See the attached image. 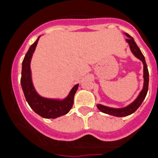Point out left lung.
Returning <instances> with one entry per match:
<instances>
[{
  "label": "left lung",
  "instance_id": "1",
  "mask_svg": "<svg viewBox=\"0 0 158 158\" xmlns=\"http://www.w3.org/2000/svg\"><path fill=\"white\" fill-rule=\"evenodd\" d=\"M125 34L128 37V38L126 39V42L129 44L131 51H132V54H134L137 59H139L142 62L143 65H144V87H143L142 91H140L139 95L137 96V98L135 99L134 101L132 102V104H129L127 107H125V108H109V107L101 105V104H97L98 109L100 112L108 114V115H111V116H117V117L127 116L128 115H131V114L133 113L134 112H136V110L140 107V104H142L143 100H144L145 96H146L147 92H148V87H149V71H148V67H147L144 55H143V54L140 51V48L136 44V42H135L133 38H132L129 34Z\"/></svg>",
  "mask_w": 158,
  "mask_h": 158
}]
</instances>
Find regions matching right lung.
<instances>
[{
  "label": "right lung",
  "instance_id": "add662e5",
  "mask_svg": "<svg viewBox=\"0 0 158 158\" xmlns=\"http://www.w3.org/2000/svg\"><path fill=\"white\" fill-rule=\"evenodd\" d=\"M39 38L40 37H38L36 42L31 45L24 58L22 62L21 84L26 101L28 102L30 108L42 117L47 118V119H55L59 116L66 115L71 109L74 104V96L78 89L79 84L74 86L71 92L69 93L68 96L63 100L46 99L42 97L37 93L32 83L30 61L36 48Z\"/></svg>",
  "mask_w": 158,
  "mask_h": 158
}]
</instances>
